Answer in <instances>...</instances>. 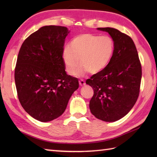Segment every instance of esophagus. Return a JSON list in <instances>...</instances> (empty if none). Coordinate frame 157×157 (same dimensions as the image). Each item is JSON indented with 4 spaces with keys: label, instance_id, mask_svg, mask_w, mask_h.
<instances>
[{
    "label": "esophagus",
    "instance_id": "esophagus-1",
    "mask_svg": "<svg viewBox=\"0 0 157 157\" xmlns=\"http://www.w3.org/2000/svg\"><path fill=\"white\" fill-rule=\"evenodd\" d=\"M79 84L81 86H84L86 85V82L84 80H83V79H81V80L79 81Z\"/></svg>",
    "mask_w": 157,
    "mask_h": 157
}]
</instances>
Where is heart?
<instances>
[{
  "label": "heart",
  "instance_id": "b5f03b06",
  "mask_svg": "<svg viewBox=\"0 0 157 157\" xmlns=\"http://www.w3.org/2000/svg\"><path fill=\"white\" fill-rule=\"evenodd\" d=\"M115 44L109 36H100L92 34H82L73 38L63 51L62 58L65 70L75 75H82L86 71L96 74L109 64L114 53Z\"/></svg>",
  "mask_w": 157,
  "mask_h": 157
}]
</instances>
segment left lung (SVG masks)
<instances>
[{"label":"left lung","mask_w":157,"mask_h":157,"mask_svg":"<svg viewBox=\"0 0 157 157\" xmlns=\"http://www.w3.org/2000/svg\"><path fill=\"white\" fill-rule=\"evenodd\" d=\"M97 29L109 33L115 49L108 66L86 82L94 90L89 106L95 117L114 122L128 114L137 101L142 67L134 42L129 36L113 28Z\"/></svg>","instance_id":"obj_1"}]
</instances>
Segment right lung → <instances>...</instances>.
Returning <instances> with one entry per match:
<instances>
[{
    "label": "right lung",
    "instance_id": "add662e5",
    "mask_svg": "<svg viewBox=\"0 0 157 157\" xmlns=\"http://www.w3.org/2000/svg\"><path fill=\"white\" fill-rule=\"evenodd\" d=\"M67 28L46 25L25 40L19 50L15 82L22 107L42 122L52 121L67 108L78 79L67 74L63 61Z\"/></svg>",
    "mask_w": 157,
    "mask_h": 157
}]
</instances>
